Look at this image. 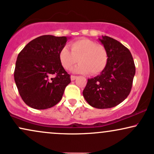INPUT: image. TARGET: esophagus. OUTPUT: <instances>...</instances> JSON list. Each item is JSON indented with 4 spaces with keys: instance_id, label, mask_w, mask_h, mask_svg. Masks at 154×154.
Here are the masks:
<instances>
[{
    "instance_id": "esophagus-1",
    "label": "esophagus",
    "mask_w": 154,
    "mask_h": 154,
    "mask_svg": "<svg viewBox=\"0 0 154 154\" xmlns=\"http://www.w3.org/2000/svg\"><path fill=\"white\" fill-rule=\"evenodd\" d=\"M77 76H75V75H71V81H74L75 79H76Z\"/></svg>"
}]
</instances>
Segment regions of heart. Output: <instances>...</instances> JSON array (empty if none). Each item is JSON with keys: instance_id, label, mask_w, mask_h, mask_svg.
Returning a JSON list of instances; mask_svg holds the SVG:
<instances>
[{"instance_id": "b5f03b06", "label": "heart", "mask_w": 154, "mask_h": 154, "mask_svg": "<svg viewBox=\"0 0 154 154\" xmlns=\"http://www.w3.org/2000/svg\"><path fill=\"white\" fill-rule=\"evenodd\" d=\"M71 52L66 46L60 48L58 58L66 70H70L79 61L80 63L72 70L75 73L97 75L105 69L109 62L106 48L89 39H81L70 43Z\"/></svg>"}]
</instances>
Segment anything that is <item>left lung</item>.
<instances>
[{"instance_id": "8db88e82", "label": "left lung", "mask_w": 154, "mask_h": 154, "mask_svg": "<svg viewBox=\"0 0 154 154\" xmlns=\"http://www.w3.org/2000/svg\"><path fill=\"white\" fill-rule=\"evenodd\" d=\"M98 41L108 51L109 62L99 75L88 79L83 95L92 107L110 109L129 95L136 68L130 51L120 42L106 35Z\"/></svg>"}]
</instances>
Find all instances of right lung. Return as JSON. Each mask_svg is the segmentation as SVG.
Returning a JSON list of instances; mask_svg holds the SVG:
<instances>
[{"instance_id":"1","label":"right lung","mask_w":154,"mask_h":154,"mask_svg":"<svg viewBox=\"0 0 154 154\" xmlns=\"http://www.w3.org/2000/svg\"><path fill=\"white\" fill-rule=\"evenodd\" d=\"M70 38L41 35L19 53L14 79L20 97L30 107L47 109L61 100L71 79L60 64L58 54ZM54 75L56 76L53 78Z\"/></svg>"}]
</instances>
